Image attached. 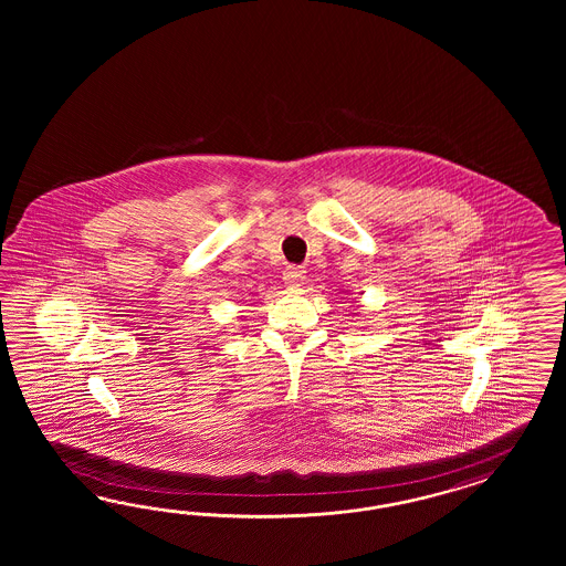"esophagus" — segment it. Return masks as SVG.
Masks as SVG:
<instances>
[{"instance_id":"esophagus-1","label":"esophagus","mask_w":566,"mask_h":566,"mask_svg":"<svg viewBox=\"0 0 566 566\" xmlns=\"http://www.w3.org/2000/svg\"><path fill=\"white\" fill-rule=\"evenodd\" d=\"M303 280H305V270L303 268H286V272H284V284L289 286V289H298L301 284H303Z\"/></svg>"}]
</instances>
